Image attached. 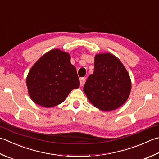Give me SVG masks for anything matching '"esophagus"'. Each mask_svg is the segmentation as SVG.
Returning a JSON list of instances; mask_svg holds the SVG:
<instances>
[{"mask_svg": "<svg viewBox=\"0 0 159 159\" xmlns=\"http://www.w3.org/2000/svg\"><path fill=\"white\" fill-rule=\"evenodd\" d=\"M85 83V78H81V79H80V86H83L84 84Z\"/></svg>", "mask_w": 159, "mask_h": 159, "instance_id": "1", "label": "esophagus"}]
</instances>
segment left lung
<instances>
[{
    "instance_id": "left-lung-1",
    "label": "left lung",
    "mask_w": 159,
    "mask_h": 159,
    "mask_svg": "<svg viewBox=\"0 0 159 159\" xmlns=\"http://www.w3.org/2000/svg\"><path fill=\"white\" fill-rule=\"evenodd\" d=\"M131 88L129 74L119 58L110 53L96 54L94 73L83 88L95 107L104 111L116 110L126 102Z\"/></svg>"
}]
</instances>
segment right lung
<instances>
[{
  "label": "right lung",
  "mask_w": 159,
  "mask_h": 159,
  "mask_svg": "<svg viewBox=\"0 0 159 159\" xmlns=\"http://www.w3.org/2000/svg\"><path fill=\"white\" fill-rule=\"evenodd\" d=\"M67 52L54 49L42 56L31 68L26 84L32 100L42 107L63 102L74 89L79 88L76 67Z\"/></svg>",
  "instance_id": "obj_1"
}]
</instances>
